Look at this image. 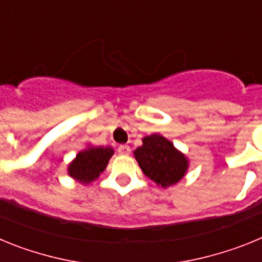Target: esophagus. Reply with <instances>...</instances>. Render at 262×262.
<instances>
[{
	"label": "esophagus",
	"mask_w": 262,
	"mask_h": 262,
	"mask_svg": "<svg viewBox=\"0 0 262 262\" xmlns=\"http://www.w3.org/2000/svg\"><path fill=\"white\" fill-rule=\"evenodd\" d=\"M129 152H131V148L128 145L123 144L118 147V154L119 155H129Z\"/></svg>",
	"instance_id": "obj_1"
}]
</instances>
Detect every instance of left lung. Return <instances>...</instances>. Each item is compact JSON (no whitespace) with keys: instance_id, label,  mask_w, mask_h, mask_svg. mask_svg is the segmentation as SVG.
<instances>
[{"instance_id":"8db88e82","label":"left lung","mask_w":262,"mask_h":262,"mask_svg":"<svg viewBox=\"0 0 262 262\" xmlns=\"http://www.w3.org/2000/svg\"><path fill=\"white\" fill-rule=\"evenodd\" d=\"M134 154L143 173L163 187L180 181L187 169L186 157L157 134L143 139V145Z\"/></svg>"}]
</instances>
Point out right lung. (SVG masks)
<instances>
[{
    "label": "right lung",
    "mask_w": 262,
    "mask_h": 262,
    "mask_svg": "<svg viewBox=\"0 0 262 262\" xmlns=\"http://www.w3.org/2000/svg\"><path fill=\"white\" fill-rule=\"evenodd\" d=\"M114 151L110 147H92L80 152L69 165V176L82 184H89L105 170Z\"/></svg>",
    "instance_id": "1"
}]
</instances>
